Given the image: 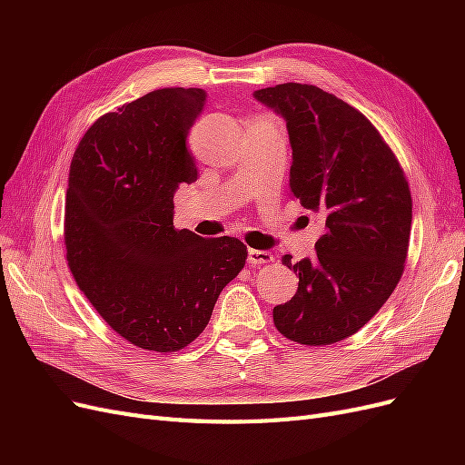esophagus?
<instances>
[{
    "label": "esophagus",
    "mask_w": 465,
    "mask_h": 465,
    "mask_svg": "<svg viewBox=\"0 0 465 465\" xmlns=\"http://www.w3.org/2000/svg\"><path fill=\"white\" fill-rule=\"evenodd\" d=\"M270 262H273L272 252L254 250V248L248 250V263H252V265H263V263H270Z\"/></svg>",
    "instance_id": "34e87169"
}]
</instances>
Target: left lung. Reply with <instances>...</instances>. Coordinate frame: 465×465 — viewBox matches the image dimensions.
Returning <instances> with one entry per match:
<instances>
[{
  "mask_svg": "<svg viewBox=\"0 0 465 465\" xmlns=\"http://www.w3.org/2000/svg\"><path fill=\"white\" fill-rule=\"evenodd\" d=\"M258 101L287 122L291 195L323 223L316 256L283 263L299 273L273 323L301 345L357 333L401 279L411 234V192L396 154L357 108L314 85L260 89Z\"/></svg>",
  "mask_w": 465,
  "mask_h": 465,
  "instance_id": "left-lung-1",
  "label": "left lung"
}]
</instances>
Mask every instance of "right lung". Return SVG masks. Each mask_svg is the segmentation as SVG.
<instances>
[{
    "mask_svg": "<svg viewBox=\"0 0 465 465\" xmlns=\"http://www.w3.org/2000/svg\"><path fill=\"white\" fill-rule=\"evenodd\" d=\"M203 89L153 91L98 118L69 166L64 241L77 287L125 341L174 353L198 337L248 250L174 229V192L198 178L186 147Z\"/></svg>",
    "mask_w": 465,
    "mask_h": 465,
    "instance_id": "1",
    "label": "right lung"
}]
</instances>
